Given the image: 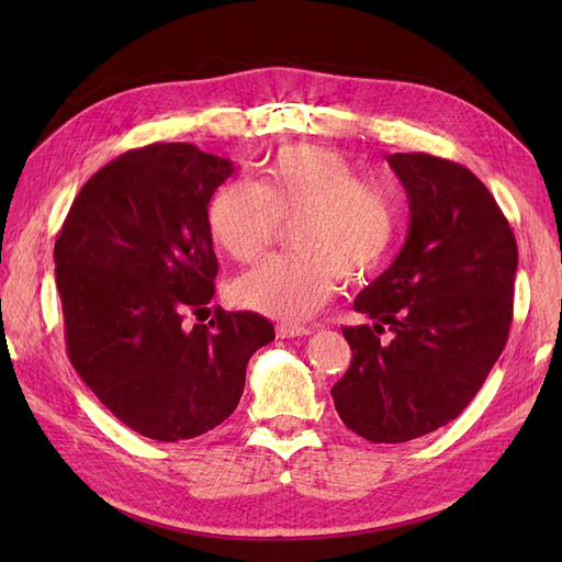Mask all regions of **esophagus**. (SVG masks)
Segmentation results:
<instances>
[{
	"label": "esophagus",
	"mask_w": 562,
	"mask_h": 562,
	"mask_svg": "<svg viewBox=\"0 0 562 562\" xmlns=\"http://www.w3.org/2000/svg\"><path fill=\"white\" fill-rule=\"evenodd\" d=\"M277 335L288 339V337H304V335H312V328L307 326H288V323H281L277 326Z\"/></svg>",
	"instance_id": "1"
}]
</instances>
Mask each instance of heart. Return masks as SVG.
I'll return each mask as SVG.
<instances>
[{
    "mask_svg": "<svg viewBox=\"0 0 562 562\" xmlns=\"http://www.w3.org/2000/svg\"><path fill=\"white\" fill-rule=\"evenodd\" d=\"M291 223L297 248L244 271L232 297L246 310L300 321L335 293L339 277L366 279L394 250L401 227L398 201L380 182L359 180L333 149L293 145L279 149L260 182L232 180L209 206V232L232 260L248 262Z\"/></svg>",
    "mask_w": 562,
    "mask_h": 562,
    "instance_id": "1",
    "label": "heart"
}]
</instances>
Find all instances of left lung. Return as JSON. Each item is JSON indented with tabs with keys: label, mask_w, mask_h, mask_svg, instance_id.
Segmentation results:
<instances>
[{
	"label": "left lung",
	"mask_w": 562,
	"mask_h": 562,
	"mask_svg": "<svg viewBox=\"0 0 562 562\" xmlns=\"http://www.w3.org/2000/svg\"><path fill=\"white\" fill-rule=\"evenodd\" d=\"M386 161L405 187L411 227L396 260L353 300L372 326L342 328L353 356L330 394L353 434L405 443L462 413L499 359L518 246L495 196L462 164L424 151Z\"/></svg>",
	"instance_id": "1"
}]
</instances>
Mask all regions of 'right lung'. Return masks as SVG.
Masks as SVG:
<instances>
[{"mask_svg": "<svg viewBox=\"0 0 562 562\" xmlns=\"http://www.w3.org/2000/svg\"><path fill=\"white\" fill-rule=\"evenodd\" d=\"M232 173L229 159L190 143L131 149L81 187L56 239L75 370L116 419L164 443L223 424L250 356L274 339L255 312L184 323L211 312L209 201Z\"/></svg>", "mask_w": 562, "mask_h": 562, "instance_id": "add662e5", "label": "right lung"}]
</instances>
